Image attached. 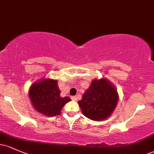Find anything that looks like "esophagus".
<instances>
[{
	"label": "esophagus",
	"mask_w": 154,
	"mask_h": 154,
	"mask_svg": "<svg viewBox=\"0 0 154 154\" xmlns=\"http://www.w3.org/2000/svg\"><path fill=\"white\" fill-rule=\"evenodd\" d=\"M71 99L72 100H77V97H76V96H72L71 97Z\"/></svg>",
	"instance_id": "34e87169"
}]
</instances>
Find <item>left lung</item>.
Listing matches in <instances>:
<instances>
[{"instance_id": "8db88e82", "label": "left lung", "mask_w": 154, "mask_h": 154, "mask_svg": "<svg viewBox=\"0 0 154 154\" xmlns=\"http://www.w3.org/2000/svg\"><path fill=\"white\" fill-rule=\"evenodd\" d=\"M119 95L115 86L106 78L93 79L82 99L78 101L82 113L93 121L111 116L117 106Z\"/></svg>"}]
</instances>
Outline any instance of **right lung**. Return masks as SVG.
<instances>
[{
    "label": "right lung",
    "instance_id": "add662e5",
    "mask_svg": "<svg viewBox=\"0 0 154 154\" xmlns=\"http://www.w3.org/2000/svg\"><path fill=\"white\" fill-rule=\"evenodd\" d=\"M28 93L35 110L47 116L59 115L63 106L71 100L60 96L57 79L43 78L31 85Z\"/></svg>",
    "mask_w": 154,
    "mask_h": 154
}]
</instances>
